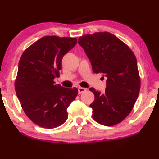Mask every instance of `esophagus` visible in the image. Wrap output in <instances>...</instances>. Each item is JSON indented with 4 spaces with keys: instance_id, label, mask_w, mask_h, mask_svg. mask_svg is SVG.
<instances>
[{
    "instance_id": "obj_1",
    "label": "esophagus",
    "mask_w": 159,
    "mask_h": 159,
    "mask_svg": "<svg viewBox=\"0 0 159 159\" xmlns=\"http://www.w3.org/2000/svg\"><path fill=\"white\" fill-rule=\"evenodd\" d=\"M78 90H79V94H80V93L84 92V91H86V89L85 88H83V87H79L78 88Z\"/></svg>"
}]
</instances>
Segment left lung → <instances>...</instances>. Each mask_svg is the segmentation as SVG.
I'll return each instance as SVG.
<instances>
[{
    "label": "left lung",
    "mask_w": 159,
    "mask_h": 159,
    "mask_svg": "<svg viewBox=\"0 0 159 159\" xmlns=\"http://www.w3.org/2000/svg\"><path fill=\"white\" fill-rule=\"evenodd\" d=\"M78 43L91 61L93 73L107 77L104 93L89 89L95 97L90 104L93 120L105 126L120 123L130 113L139 94L140 79L135 55L107 32L83 35Z\"/></svg>",
    "instance_id": "1"
}]
</instances>
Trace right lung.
<instances>
[{
  "mask_svg": "<svg viewBox=\"0 0 159 159\" xmlns=\"http://www.w3.org/2000/svg\"><path fill=\"white\" fill-rule=\"evenodd\" d=\"M76 43V38L45 36L20 58L16 93L27 117L44 128H55L66 121L67 109L79 92L75 87L64 88L54 82L60 76L62 57Z\"/></svg>",
  "mask_w": 159,
  "mask_h": 159,
  "instance_id": "obj_1",
  "label": "right lung"
}]
</instances>
